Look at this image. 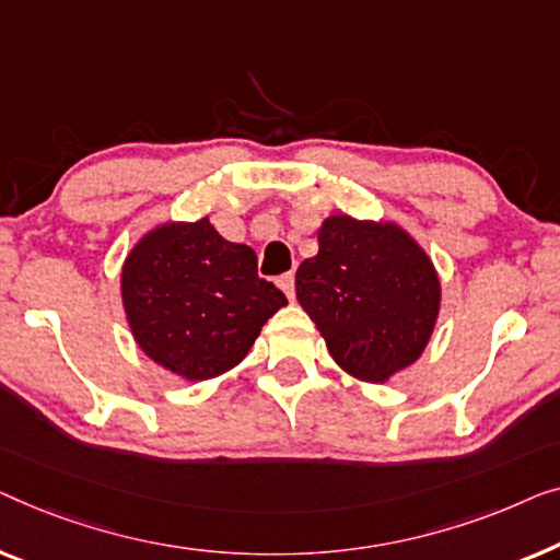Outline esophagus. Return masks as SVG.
Wrapping results in <instances>:
<instances>
[{"instance_id": "obj_1", "label": "esophagus", "mask_w": 560, "mask_h": 560, "mask_svg": "<svg viewBox=\"0 0 560 560\" xmlns=\"http://www.w3.org/2000/svg\"><path fill=\"white\" fill-rule=\"evenodd\" d=\"M279 287L283 294L289 296V302H294V273H283V277H279Z\"/></svg>"}]
</instances>
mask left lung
Here are the masks:
<instances>
[{"mask_svg":"<svg viewBox=\"0 0 560 560\" xmlns=\"http://www.w3.org/2000/svg\"><path fill=\"white\" fill-rule=\"evenodd\" d=\"M319 250L296 269V299L345 373L385 383L413 365L434 332L441 283L396 223L329 215Z\"/></svg>","mask_w":560,"mask_h":560,"instance_id":"1","label":"left lung"}]
</instances>
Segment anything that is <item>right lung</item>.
I'll use <instances>...</instances> for the list:
<instances>
[{"mask_svg":"<svg viewBox=\"0 0 560 560\" xmlns=\"http://www.w3.org/2000/svg\"><path fill=\"white\" fill-rule=\"evenodd\" d=\"M256 266V250L225 241L208 218L152 228L121 269L133 340L156 365L185 381L228 373L287 304Z\"/></svg>","mask_w":560,"mask_h":560,"instance_id":"1","label":"right lung"}]
</instances>
